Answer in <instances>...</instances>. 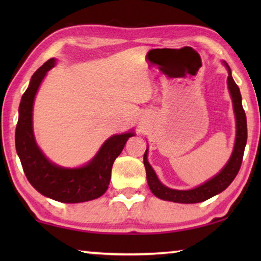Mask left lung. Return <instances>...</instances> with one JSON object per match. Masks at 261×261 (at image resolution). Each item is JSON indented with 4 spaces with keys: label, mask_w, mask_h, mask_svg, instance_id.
<instances>
[{
    "label": "left lung",
    "mask_w": 261,
    "mask_h": 261,
    "mask_svg": "<svg viewBox=\"0 0 261 261\" xmlns=\"http://www.w3.org/2000/svg\"><path fill=\"white\" fill-rule=\"evenodd\" d=\"M223 64L228 70L227 84L232 101L233 114H235L236 120V138L230 159L226 163V166L220 170V173L213 176L211 179L206 180L205 183L190 190H176L166 187L158 178L155 171H154L152 166L149 165L147 160V147L144 154V166L145 169H146L147 183L154 196L160 198L162 200L179 202V204H196V202L205 201L210 199V198L216 196V194H219L220 192H222L223 190H226L231 184L233 178L236 177L238 171H240L247 139L246 116L242 106V95L240 88H238L237 84L233 81L231 76V70L229 68V65L226 62H223Z\"/></svg>",
    "instance_id": "obj_1"
}]
</instances>
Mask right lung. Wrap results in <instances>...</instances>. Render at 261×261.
<instances>
[{
    "mask_svg": "<svg viewBox=\"0 0 261 261\" xmlns=\"http://www.w3.org/2000/svg\"><path fill=\"white\" fill-rule=\"evenodd\" d=\"M55 64L56 59H50L41 65L33 73L28 90L21 96L15 135L16 151L29 182L42 196L67 204L90 201L107 191L115 159L135 132L131 130L109 137L95 155L81 167L68 168L51 162L35 141L33 105L43 78Z\"/></svg>",
    "mask_w": 261,
    "mask_h": 261,
    "instance_id": "obj_1",
    "label": "right lung"
}]
</instances>
